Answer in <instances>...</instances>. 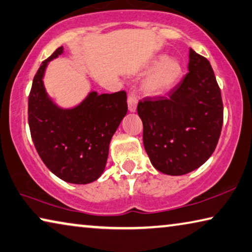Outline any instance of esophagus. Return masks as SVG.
Returning a JSON list of instances; mask_svg holds the SVG:
<instances>
[{
	"mask_svg": "<svg viewBox=\"0 0 252 252\" xmlns=\"http://www.w3.org/2000/svg\"><path fill=\"white\" fill-rule=\"evenodd\" d=\"M137 105H138L137 95H135L134 92H131L129 96H127V107H129V111L135 112V110H137Z\"/></svg>",
	"mask_w": 252,
	"mask_h": 252,
	"instance_id": "obj_1",
	"label": "esophagus"
}]
</instances>
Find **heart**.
I'll list each match as a JSON object with an SVG mask.
<instances>
[{
  "mask_svg": "<svg viewBox=\"0 0 252 252\" xmlns=\"http://www.w3.org/2000/svg\"><path fill=\"white\" fill-rule=\"evenodd\" d=\"M153 69L143 79L141 90L148 96H160L170 91L182 76V66L176 59L157 56L148 66Z\"/></svg>",
  "mask_w": 252,
  "mask_h": 252,
  "instance_id": "heart-1",
  "label": "heart"
}]
</instances>
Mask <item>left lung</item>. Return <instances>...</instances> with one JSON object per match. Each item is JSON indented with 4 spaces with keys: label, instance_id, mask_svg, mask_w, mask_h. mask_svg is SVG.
<instances>
[{
    "label": "left lung",
    "instance_id": "left-lung-1",
    "mask_svg": "<svg viewBox=\"0 0 252 252\" xmlns=\"http://www.w3.org/2000/svg\"><path fill=\"white\" fill-rule=\"evenodd\" d=\"M189 70L168 97L138 103L146 153L156 169L171 176L202 166L217 148L223 125L221 91L210 62L189 49Z\"/></svg>",
    "mask_w": 252,
    "mask_h": 252
}]
</instances>
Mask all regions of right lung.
Here are the masks:
<instances>
[{"label":"right lung","mask_w":252,"mask_h":252,"mask_svg":"<svg viewBox=\"0 0 252 252\" xmlns=\"http://www.w3.org/2000/svg\"><path fill=\"white\" fill-rule=\"evenodd\" d=\"M63 53L59 47L34 75L28 101L31 138L51 173L71 184H89L105 169L111 139L126 117V93L89 95L71 109L48 96L43 76L49 62Z\"/></svg>","instance_id":"obj_1"}]
</instances>
